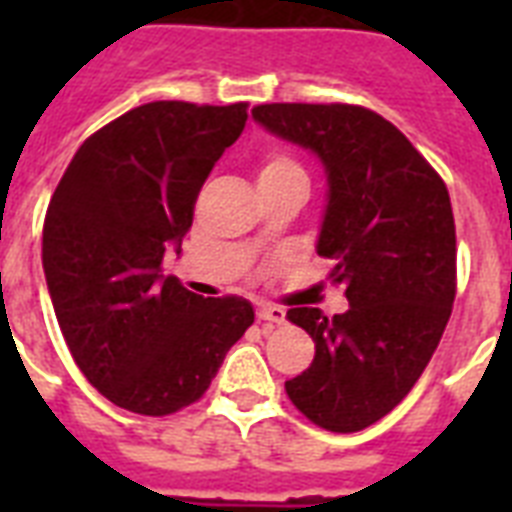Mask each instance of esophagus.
<instances>
[{
	"mask_svg": "<svg viewBox=\"0 0 512 512\" xmlns=\"http://www.w3.org/2000/svg\"><path fill=\"white\" fill-rule=\"evenodd\" d=\"M257 319L268 321V324H284L287 321V313L276 308V305H260L257 308Z\"/></svg>",
	"mask_w": 512,
	"mask_h": 512,
	"instance_id": "1",
	"label": "esophagus"
}]
</instances>
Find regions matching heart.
<instances>
[{
	"label": "heart",
	"instance_id": "heart-1",
	"mask_svg": "<svg viewBox=\"0 0 512 512\" xmlns=\"http://www.w3.org/2000/svg\"><path fill=\"white\" fill-rule=\"evenodd\" d=\"M289 175H305V172L292 156L281 154V151L268 154L257 167V183H271V180H281V177Z\"/></svg>",
	"mask_w": 512,
	"mask_h": 512
}]
</instances>
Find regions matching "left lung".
I'll use <instances>...</instances> for the list:
<instances>
[{"label":"left lung","instance_id":"left-lung-1","mask_svg":"<svg viewBox=\"0 0 512 512\" xmlns=\"http://www.w3.org/2000/svg\"><path fill=\"white\" fill-rule=\"evenodd\" d=\"M257 124L319 156L327 207L316 252L348 311L289 308L316 342L287 380L292 404L332 433H356L404 401L436 353L457 292V236L438 172L388 119L348 103H268Z\"/></svg>","mask_w":512,"mask_h":512}]
</instances>
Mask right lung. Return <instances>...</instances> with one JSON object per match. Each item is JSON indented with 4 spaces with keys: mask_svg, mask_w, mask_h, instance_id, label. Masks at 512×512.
Returning <instances> with one entry per match:
<instances>
[{
    "mask_svg": "<svg viewBox=\"0 0 512 512\" xmlns=\"http://www.w3.org/2000/svg\"><path fill=\"white\" fill-rule=\"evenodd\" d=\"M247 103L156 100L84 140L52 193L42 265L76 366L111 404L164 417L204 396L255 321L244 297L193 295L162 276Z\"/></svg>",
    "mask_w": 512,
    "mask_h": 512,
    "instance_id": "add662e5",
    "label": "right lung"
}]
</instances>
